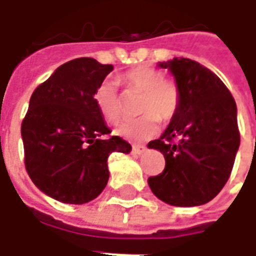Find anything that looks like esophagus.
Instances as JSON below:
<instances>
[{
    "instance_id": "1",
    "label": "esophagus",
    "mask_w": 256,
    "mask_h": 256,
    "mask_svg": "<svg viewBox=\"0 0 256 256\" xmlns=\"http://www.w3.org/2000/svg\"><path fill=\"white\" fill-rule=\"evenodd\" d=\"M133 154L134 155H142L145 150H146V146L145 145H133Z\"/></svg>"
}]
</instances>
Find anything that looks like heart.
I'll return each instance as SVG.
<instances>
[{"label":"heart","instance_id":"1","mask_svg":"<svg viewBox=\"0 0 256 256\" xmlns=\"http://www.w3.org/2000/svg\"><path fill=\"white\" fill-rule=\"evenodd\" d=\"M128 89L142 93L140 112L142 116L122 123L116 134L128 141L152 138L160 130L162 122H170L180 110L181 92L172 79L164 78L160 70L150 66H137L122 75ZM96 108L108 123H116L122 116V104L118 94L116 82L104 79L93 93Z\"/></svg>","mask_w":256,"mask_h":256}]
</instances>
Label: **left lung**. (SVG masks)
Listing matches in <instances>:
<instances>
[{"instance_id":"obj_1","label":"left lung","mask_w":256,"mask_h":256,"mask_svg":"<svg viewBox=\"0 0 256 256\" xmlns=\"http://www.w3.org/2000/svg\"><path fill=\"white\" fill-rule=\"evenodd\" d=\"M158 66L174 75L181 104L160 138L148 144L166 159L164 170L148 184L164 203L202 206L230 177L240 145L236 101L225 84L198 62L174 58Z\"/></svg>"}]
</instances>
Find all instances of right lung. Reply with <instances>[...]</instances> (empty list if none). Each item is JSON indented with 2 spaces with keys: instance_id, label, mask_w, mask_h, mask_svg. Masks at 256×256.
Returning a JSON list of instances; mask_svg holds the SVG:
<instances>
[{
  "instance_id": "right-lung-1",
  "label": "right lung",
  "mask_w": 256,
  "mask_h": 256,
  "mask_svg": "<svg viewBox=\"0 0 256 256\" xmlns=\"http://www.w3.org/2000/svg\"><path fill=\"white\" fill-rule=\"evenodd\" d=\"M114 70L92 58L64 63L31 96L22 122L24 166L31 181L62 203L84 204L106 186L108 156L132 145L111 130L93 93Z\"/></svg>"
}]
</instances>
